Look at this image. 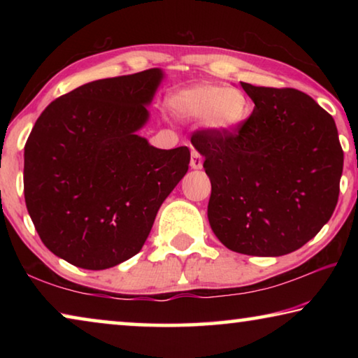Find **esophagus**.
<instances>
[{"mask_svg": "<svg viewBox=\"0 0 358 358\" xmlns=\"http://www.w3.org/2000/svg\"><path fill=\"white\" fill-rule=\"evenodd\" d=\"M203 164V157L197 153L196 150L191 151V167L192 169H202Z\"/></svg>", "mask_w": 358, "mask_h": 358, "instance_id": "1", "label": "esophagus"}]
</instances>
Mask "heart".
<instances>
[{
	"label": "heart",
	"instance_id": "obj_1",
	"mask_svg": "<svg viewBox=\"0 0 358 358\" xmlns=\"http://www.w3.org/2000/svg\"><path fill=\"white\" fill-rule=\"evenodd\" d=\"M169 107L180 120H201L203 129L216 136L238 131L251 113V101L245 92L220 85H196L181 90L172 96Z\"/></svg>",
	"mask_w": 358,
	"mask_h": 358
}]
</instances>
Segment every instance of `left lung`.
Masks as SVG:
<instances>
[{"instance_id": "obj_1", "label": "left lung", "mask_w": 358, "mask_h": 358, "mask_svg": "<svg viewBox=\"0 0 358 358\" xmlns=\"http://www.w3.org/2000/svg\"><path fill=\"white\" fill-rule=\"evenodd\" d=\"M254 110L238 131L191 142L211 181L217 240L248 256H284L316 237L336 207L343 148L335 120L292 88L243 83Z\"/></svg>"}]
</instances>
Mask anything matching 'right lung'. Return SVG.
I'll return each mask as SVG.
<instances>
[{"label": "right lung", "instance_id": "1", "mask_svg": "<svg viewBox=\"0 0 358 358\" xmlns=\"http://www.w3.org/2000/svg\"><path fill=\"white\" fill-rule=\"evenodd\" d=\"M162 78L155 68L85 83L36 121L25 202L42 243L66 262L104 270L136 256L186 175L189 148L159 150L137 134Z\"/></svg>", "mask_w": 358, "mask_h": 358}]
</instances>
